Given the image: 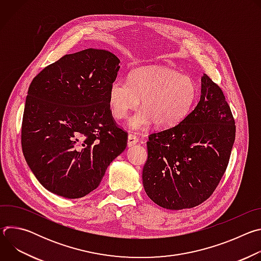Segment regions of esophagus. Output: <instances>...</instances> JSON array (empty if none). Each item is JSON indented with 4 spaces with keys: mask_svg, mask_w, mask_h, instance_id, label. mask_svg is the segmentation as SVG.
I'll return each instance as SVG.
<instances>
[{
    "mask_svg": "<svg viewBox=\"0 0 261 261\" xmlns=\"http://www.w3.org/2000/svg\"><path fill=\"white\" fill-rule=\"evenodd\" d=\"M137 142H138V138H137L136 135H134V134H129L128 135V146L129 147L135 145Z\"/></svg>",
    "mask_w": 261,
    "mask_h": 261,
    "instance_id": "1",
    "label": "esophagus"
}]
</instances>
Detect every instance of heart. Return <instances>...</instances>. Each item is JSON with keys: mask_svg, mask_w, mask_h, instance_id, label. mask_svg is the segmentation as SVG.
Instances as JSON below:
<instances>
[{"mask_svg": "<svg viewBox=\"0 0 261 261\" xmlns=\"http://www.w3.org/2000/svg\"><path fill=\"white\" fill-rule=\"evenodd\" d=\"M198 94L195 82L166 67L134 70L129 81L117 79L109 86L108 104L117 119L125 118L141 98L142 108L129 120L130 128L141 130L155 122L161 129L179 124L190 113Z\"/></svg>", "mask_w": 261, "mask_h": 261, "instance_id": "b5f03b06", "label": "heart"}]
</instances>
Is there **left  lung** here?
I'll return each instance as SVG.
<instances>
[{
	"label": "left lung",
	"instance_id": "1",
	"mask_svg": "<svg viewBox=\"0 0 261 261\" xmlns=\"http://www.w3.org/2000/svg\"><path fill=\"white\" fill-rule=\"evenodd\" d=\"M236 139L230 107L218 85L201 77L198 104L179 124L148 136L142 169L146 195L167 210L191 208L217 188Z\"/></svg>",
	"mask_w": 261,
	"mask_h": 261
}]
</instances>
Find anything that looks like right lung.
<instances>
[{
	"mask_svg": "<svg viewBox=\"0 0 261 261\" xmlns=\"http://www.w3.org/2000/svg\"><path fill=\"white\" fill-rule=\"evenodd\" d=\"M120 60L104 49L66 55L31 83L25 99L21 147L45 189L81 198L100 185L108 165L127 146L108 104Z\"/></svg>",
	"mask_w": 261,
	"mask_h": 261,
	"instance_id": "1",
	"label": "right lung"
}]
</instances>
